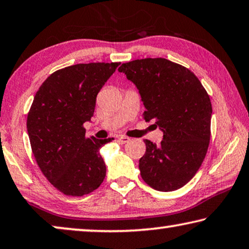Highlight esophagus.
Returning a JSON list of instances; mask_svg holds the SVG:
<instances>
[{
	"instance_id": "esophagus-1",
	"label": "esophagus",
	"mask_w": 249,
	"mask_h": 249,
	"mask_svg": "<svg viewBox=\"0 0 249 249\" xmlns=\"http://www.w3.org/2000/svg\"><path fill=\"white\" fill-rule=\"evenodd\" d=\"M129 141H130V138L125 137V136H120V137H118V142L121 143V144L127 143V142H129Z\"/></svg>"
}]
</instances>
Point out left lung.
<instances>
[{
  "label": "left lung",
  "mask_w": 249,
  "mask_h": 249,
  "mask_svg": "<svg viewBox=\"0 0 249 249\" xmlns=\"http://www.w3.org/2000/svg\"><path fill=\"white\" fill-rule=\"evenodd\" d=\"M118 70L139 90L144 120L163 132L160 144L144 140L141 177L159 191L181 188L208 150L213 109L207 91L190 70L163 58L130 61Z\"/></svg>",
  "instance_id": "left-lung-1"
}]
</instances>
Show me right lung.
<instances>
[{"instance_id": "right-lung-1", "label": "right lung", "mask_w": 249, "mask_h": 249, "mask_svg": "<svg viewBox=\"0 0 249 249\" xmlns=\"http://www.w3.org/2000/svg\"><path fill=\"white\" fill-rule=\"evenodd\" d=\"M119 62L80 63L48 76L33 99L26 128L45 178L67 196L92 193L106 177L100 148L113 138L86 137L101 88Z\"/></svg>"}]
</instances>
